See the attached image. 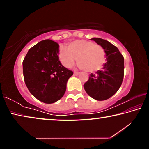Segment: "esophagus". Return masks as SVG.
<instances>
[{"mask_svg":"<svg viewBox=\"0 0 149 149\" xmlns=\"http://www.w3.org/2000/svg\"><path fill=\"white\" fill-rule=\"evenodd\" d=\"M74 75H78L79 74V72H74Z\"/></svg>","mask_w":149,"mask_h":149,"instance_id":"1","label":"esophagus"}]
</instances>
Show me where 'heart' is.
Instances as JSON below:
<instances>
[{
    "instance_id": "1",
    "label": "heart",
    "mask_w": 149,
    "mask_h": 149,
    "mask_svg": "<svg viewBox=\"0 0 149 149\" xmlns=\"http://www.w3.org/2000/svg\"><path fill=\"white\" fill-rule=\"evenodd\" d=\"M59 58L66 68L72 67L77 59V64L81 69L92 72L101 68L106 61V53L100 45L81 39L72 42L68 49L60 46Z\"/></svg>"
}]
</instances>
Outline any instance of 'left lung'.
Wrapping results in <instances>:
<instances>
[{
  "instance_id": "left-lung-1",
  "label": "left lung",
  "mask_w": 149,
  "mask_h": 149,
  "mask_svg": "<svg viewBox=\"0 0 149 149\" xmlns=\"http://www.w3.org/2000/svg\"><path fill=\"white\" fill-rule=\"evenodd\" d=\"M95 41L104 49L106 62L101 70L91 74L84 84L85 91L97 100H104L114 95L120 89L124 75V58L118 48L104 39L94 37Z\"/></svg>"
}]
</instances>
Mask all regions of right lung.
I'll use <instances>...</instances> for the list:
<instances>
[{
    "label": "right lung",
    "instance_id": "obj_1",
    "mask_svg": "<svg viewBox=\"0 0 149 149\" xmlns=\"http://www.w3.org/2000/svg\"><path fill=\"white\" fill-rule=\"evenodd\" d=\"M59 45L50 39L30 49L23 61L24 81L32 95L46 104L64 96L73 72L63 66L58 57Z\"/></svg>",
    "mask_w": 149,
    "mask_h": 149
}]
</instances>
